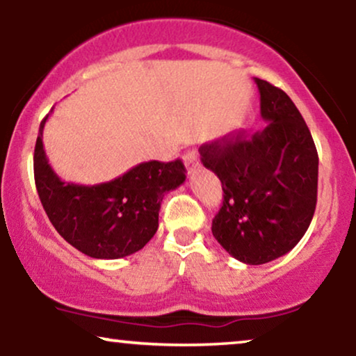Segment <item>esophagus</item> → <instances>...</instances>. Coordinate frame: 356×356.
<instances>
[{
	"label": "esophagus",
	"instance_id": "esophagus-1",
	"mask_svg": "<svg viewBox=\"0 0 356 356\" xmlns=\"http://www.w3.org/2000/svg\"><path fill=\"white\" fill-rule=\"evenodd\" d=\"M184 164L187 167V174L194 172L195 167H199L197 152H195V150H187V152L184 154Z\"/></svg>",
	"mask_w": 356,
	"mask_h": 356
}]
</instances>
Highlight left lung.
Returning <instances> with one entry per match:
<instances>
[{
	"mask_svg": "<svg viewBox=\"0 0 356 356\" xmlns=\"http://www.w3.org/2000/svg\"><path fill=\"white\" fill-rule=\"evenodd\" d=\"M266 127L232 132L199 149L222 184L212 234L236 259L264 264L291 251L312 222L318 152L300 110L281 88L254 79Z\"/></svg>",
	"mask_w": 356,
	"mask_h": 356,
	"instance_id": "1",
	"label": "left lung"
}]
</instances>
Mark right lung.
<instances>
[{
  "label": "right lung",
  "instance_id": "right-lung-1",
  "mask_svg": "<svg viewBox=\"0 0 356 356\" xmlns=\"http://www.w3.org/2000/svg\"><path fill=\"white\" fill-rule=\"evenodd\" d=\"M36 138L33 169L40 201L58 234L95 259H118L140 251L159 227L165 192L186 181L182 161L142 162L110 182H63L48 164L43 127Z\"/></svg>",
  "mask_w": 356,
  "mask_h": 356
}]
</instances>
